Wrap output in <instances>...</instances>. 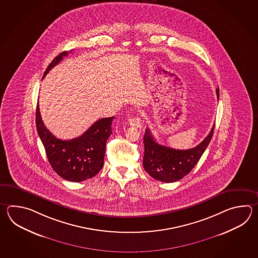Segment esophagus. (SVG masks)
<instances>
[{"instance_id": "esophagus-1", "label": "esophagus", "mask_w": 258, "mask_h": 258, "mask_svg": "<svg viewBox=\"0 0 258 258\" xmlns=\"http://www.w3.org/2000/svg\"><path fill=\"white\" fill-rule=\"evenodd\" d=\"M128 122L131 126L141 128V119L139 117H131L128 120Z\"/></svg>"}]
</instances>
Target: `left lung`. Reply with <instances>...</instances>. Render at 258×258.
Segmentation results:
<instances>
[{
  "label": "left lung",
  "mask_w": 258,
  "mask_h": 258,
  "mask_svg": "<svg viewBox=\"0 0 258 258\" xmlns=\"http://www.w3.org/2000/svg\"><path fill=\"white\" fill-rule=\"evenodd\" d=\"M219 99V90H216ZM214 126L208 137L196 148L186 150L162 146L155 140L150 130L147 128L144 135L145 153L143 166L149 175L158 181L173 182L187 175L198 164L214 133Z\"/></svg>",
  "instance_id": "8db88e82"
}]
</instances>
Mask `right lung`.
Masks as SVG:
<instances>
[{"mask_svg": "<svg viewBox=\"0 0 258 258\" xmlns=\"http://www.w3.org/2000/svg\"><path fill=\"white\" fill-rule=\"evenodd\" d=\"M67 54V51H62L56 56L47 67L42 78ZM113 119L114 117L99 119L81 137L71 140H60L44 125L38 103L36 110L37 131L49 164L55 172L64 180L77 182L98 174L104 164L106 142L111 135Z\"/></svg>", "mask_w": 258, "mask_h": 258, "instance_id": "right-lung-1", "label": "right lung"}]
</instances>
